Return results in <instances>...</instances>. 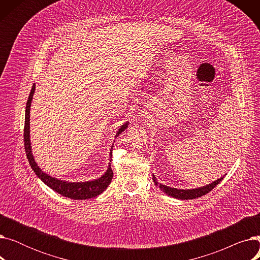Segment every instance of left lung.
I'll return each mask as SVG.
<instances>
[{
	"label": "left lung",
	"instance_id": "obj_1",
	"mask_svg": "<svg viewBox=\"0 0 260 260\" xmlns=\"http://www.w3.org/2000/svg\"><path fill=\"white\" fill-rule=\"evenodd\" d=\"M223 177L215 180L214 182H212L210 184H207V185L201 186V187H197V188H192V189H180V188L167 186V185L162 184V183H158L155 175H153V181L155 182V184L157 186H159V188L162 190V192L166 193L167 195H169L173 198H176V199L187 200V199H195V198H198V197H201L203 195L208 194L218 183H219L223 179Z\"/></svg>",
	"mask_w": 260,
	"mask_h": 260
}]
</instances>
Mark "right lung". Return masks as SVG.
<instances>
[{"label": "right lung", "instance_id": "1", "mask_svg": "<svg viewBox=\"0 0 260 260\" xmlns=\"http://www.w3.org/2000/svg\"><path fill=\"white\" fill-rule=\"evenodd\" d=\"M35 88L36 85H32L31 91L29 93L28 100H27L26 103V109H25V126H24V146H25V152L27 159L29 161V165L36 175L39 177V178L42 180L47 186L52 188L54 192H57L61 194L62 196H65L67 198L75 199V200H85L89 198H94L95 196L100 195L103 193L106 189V187L111 183L113 179V170L111 166H108L106 172L100 177L98 179L90 180V181H85V182H68L64 181L61 179H57L54 177L49 176L48 174L44 173L42 170H41L38 165L36 163V160L34 158L32 152H31V143H30V106H31V101L32 97L35 93ZM128 126V122H125L124 124L121 125L119 131L116 134V137L123 132L125 131ZM113 148V146H112ZM112 149H111V154H112ZM111 160H112V155H111Z\"/></svg>", "mask_w": 260, "mask_h": 260}]
</instances>
